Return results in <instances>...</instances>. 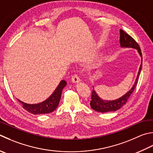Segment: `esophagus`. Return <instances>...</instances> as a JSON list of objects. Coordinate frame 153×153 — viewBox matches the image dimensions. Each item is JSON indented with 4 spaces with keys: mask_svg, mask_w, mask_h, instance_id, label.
Listing matches in <instances>:
<instances>
[{
    "mask_svg": "<svg viewBox=\"0 0 153 153\" xmlns=\"http://www.w3.org/2000/svg\"><path fill=\"white\" fill-rule=\"evenodd\" d=\"M80 79L78 76L77 75H74V76L71 77V82L74 83H78L80 82Z\"/></svg>",
    "mask_w": 153,
    "mask_h": 153,
    "instance_id": "34e87169",
    "label": "esophagus"
}]
</instances>
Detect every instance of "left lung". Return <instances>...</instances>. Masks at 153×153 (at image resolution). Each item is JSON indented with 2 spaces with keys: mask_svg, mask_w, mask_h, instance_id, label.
<instances>
[{
  "mask_svg": "<svg viewBox=\"0 0 153 153\" xmlns=\"http://www.w3.org/2000/svg\"><path fill=\"white\" fill-rule=\"evenodd\" d=\"M119 42H120V45L121 48H131L137 50V52H138L139 56L141 58V63H140L138 74H137L135 82H134L133 87L131 88L130 90L127 91L125 95H123L122 97L116 99V100H103L98 96L96 91L94 89V91H92L90 106L93 109L96 111L97 112L107 113L111 111H115L120 109L121 107H122L127 103L128 97L132 94L134 88H135L136 85L137 84V82H138V79L140 73V70L142 69L143 62L141 50L140 49L139 44L136 42V41L132 37L130 36L127 33H125L123 30H120V38H119Z\"/></svg>",
  "mask_w": 153,
  "mask_h": 153,
  "instance_id": "8db88e82",
  "label": "left lung"
}]
</instances>
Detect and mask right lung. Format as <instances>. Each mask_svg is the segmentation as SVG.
Here are the masks:
<instances>
[{"mask_svg": "<svg viewBox=\"0 0 153 153\" xmlns=\"http://www.w3.org/2000/svg\"><path fill=\"white\" fill-rule=\"evenodd\" d=\"M66 85V82L64 80H62L54 91L52 93V94L41 103L29 104L23 102V101L19 100V99L17 100L20 103H22L24 109L34 115L46 114V113H52L58 107L61 99L62 90Z\"/></svg>", "mask_w": 153, "mask_h": 153, "instance_id": "obj_1", "label": "right lung"}]
</instances>
